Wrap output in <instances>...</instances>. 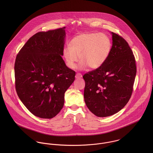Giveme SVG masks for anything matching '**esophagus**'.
I'll return each mask as SVG.
<instances>
[{
    "label": "esophagus",
    "instance_id": "obj_1",
    "mask_svg": "<svg viewBox=\"0 0 153 153\" xmlns=\"http://www.w3.org/2000/svg\"><path fill=\"white\" fill-rule=\"evenodd\" d=\"M82 75L80 73H77L75 75V78H82Z\"/></svg>",
    "mask_w": 153,
    "mask_h": 153
}]
</instances>
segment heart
I'll return each instance as SVG.
<instances>
[{"instance_id":"1","label":"heart","mask_w":153,"mask_h":153,"mask_svg":"<svg viewBox=\"0 0 153 153\" xmlns=\"http://www.w3.org/2000/svg\"><path fill=\"white\" fill-rule=\"evenodd\" d=\"M70 45L63 49V56L66 64L74 68L79 59L80 69L88 66L96 69L103 65L109 58L112 42L108 35L97 32H84L74 36L70 41Z\"/></svg>"}]
</instances>
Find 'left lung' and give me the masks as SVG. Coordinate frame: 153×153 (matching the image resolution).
Masks as SVG:
<instances>
[{
  "instance_id": "obj_1",
  "label": "left lung",
  "mask_w": 153,
  "mask_h": 153,
  "mask_svg": "<svg viewBox=\"0 0 153 153\" xmlns=\"http://www.w3.org/2000/svg\"><path fill=\"white\" fill-rule=\"evenodd\" d=\"M112 49L106 62L84 74V100L88 109L99 117L114 115L131 98L137 72L135 60L127 42L111 32Z\"/></svg>"
}]
</instances>
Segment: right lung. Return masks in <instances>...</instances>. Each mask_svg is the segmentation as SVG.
Masks as SVG:
<instances>
[{
    "label": "right lung",
    "mask_w": 153,
    "mask_h": 153,
    "mask_svg": "<svg viewBox=\"0 0 153 153\" xmlns=\"http://www.w3.org/2000/svg\"><path fill=\"white\" fill-rule=\"evenodd\" d=\"M65 30L64 27L36 33L16 58L17 94L27 109L39 118L50 119L60 112L65 92L75 80V72L62 58Z\"/></svg>",
    "instance_id": "add662e5"
}]
</instances>
